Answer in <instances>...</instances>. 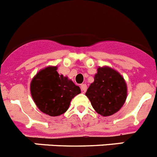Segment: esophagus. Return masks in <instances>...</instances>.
Listing matches in <instances>:
<instances>
[{
    "label": "esophagus",
    "mask_w": 157,
    "mask_h": 157,
    "mask_svg": "<svg viewBox=\"0 0 157 157\" xmlns=\"http://www.w3.org/2000/svg\"><path fill=\"white\" fill-rule=\"evenodd\" d=\"M81 90H82V93H86V90H87V86H86V84H82L81 85Z\"/></svg>",
    "instance_id": "34e87169"
}]
</instances>
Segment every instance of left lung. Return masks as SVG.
I'll return each mask as SVG.
<instances>
[{"instance_id": "1", "label": "left lung", "mask_w": 157, "mask_h": 157, "mask_svg": "<svg viewBox=\"0 0 157 157\" xmlns=\"http://www.w3.org/2000/svg\"><path fill=\"white\" fill-rule=\"evenodd\" d=\"M94 110L102 116H110L120 111L127 97L125 79L109 66L99 67L94 81L86 93Z\"/></svg>"}]
</instances>
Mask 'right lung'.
Here are the masks:
<instances>
[{
    "label": "right lung",
    "instance_id": "right-lung-1",
    "mask_svg": "<svg viewBox=\"0 0 157 157\" xmlns=\"http://www.w3.org/2000/svg\"><path fill=\"white\" fill-rule=\"evenodd\" d=\"M56 70V66H48L40 70L32 78L30 87L32 98L38 109L50 116L64 113L72 98L81 93L79 86Z\"/></svg>",
    "mask_w": 157,
    "mask_h": 157
}]
</instances>
